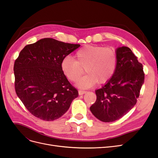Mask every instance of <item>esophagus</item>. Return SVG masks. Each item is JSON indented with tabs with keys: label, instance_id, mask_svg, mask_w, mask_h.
<instances>
[{
	"label": "esophagus",
	"instance_id": "esophagus-1",
	"mask_svg": "<svg viewBox=\"0 0 158 158\" xmlns=\"http://www.w3.org/2000/svg\"><path fill=\"white\" fill-rule=\"evenodd\" d=\"M78 93H79V95H83V94L86 93V91L82 90V89H79V90H78Z\"/></svg>",
	"mask_w": 158,
	"mask_h": 158
}]
</instances>
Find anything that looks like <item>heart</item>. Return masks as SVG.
I'll return each mask as SVG.
<instances>
[{
    "label": "heart",
    "mask_w": 158,
    "mask_h": 158,
    "mask_svg": "<svg viewBox=\"0 0 158 158\" xmlns=\"http://www.w3.org/2000/svg\"><path fill=\"white\" fill-rule=\"evenodd\" d=\"M117 56L112 48L98 45H85L76 51L74 59L67 56L62 60L60 68L71 82H76L84 73L78 85L88 88L97 82L105 84L111 79L117 69Z\"/></svg>",
    "instance_id": "1"
}]
</instances>
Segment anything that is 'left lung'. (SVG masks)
Instances as JSON below:
<instances>
[{
    "label": "left lung",
    "instance_id": "8db88e82",
    "mask_svg": "<svg viewBox=\"0 0 158 158\" xmlns=\"http://www.w3.org/2000/svg\"><path fill=\"white\" fill-rule=\"evenodd\" d=\"M117 69L111 79L95 91L97 99L90 107L94 115L103 122L121 118L136 103L144 81L142 64L130 48L118 47Z\"/></svg>",
    "mask_w": 158,
    "mask_h": 158
}]
</instances>
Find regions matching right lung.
<instances>
[{
	"instance_id": "right-lung-1",
	"label": "right lung",
	"mask_w": 158,
	"mask_h": 158,
	"mask_svg": "<svg viewBox=\"0 0 158 158\" xmlns=\"http://www.w3.org/2000/svg\"><path fill=\"white\" fill-rule=\"evenodd\" d=\"M71 44L44 38L25 46L14 62V86L31 114L41 120L59 118L68 111L78 92L60 68L64 57L78 49Z\"/></svg>"
}]
</instances>
